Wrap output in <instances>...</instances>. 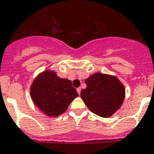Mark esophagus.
Masks as SVG:
<instances>
[{"label":"esophagus","instance_id":"obj_1","mask_svg":"<svg viewBox=\"0 0 154 154\" xmlns=\"http://www.w3.org/2000/svg\"><path fill=\"white\" fill-rule=\"evenodd\" d=\"M77 91L79 94H81V88H78L77 89Z\"/></svg>","mask_w":154,"mask_h":154}]
</instances>
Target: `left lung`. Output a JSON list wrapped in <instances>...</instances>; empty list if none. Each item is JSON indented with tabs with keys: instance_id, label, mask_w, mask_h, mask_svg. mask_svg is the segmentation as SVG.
<instances>
[{
	"instance_id": "8db88e82",
	"label": "left lung",
	"mask_w": 154,
	"mask_h": 154,
	"mask_svg": "<svg viewBox=\"0 0 154 154\" xmlns=\"http://www.w3.org/2000/svg\"><path fill=\"white\" fill-rule=\"evenodd\" d=\"M81 97L93 113L107 118L120 108L125 97V88L116 77L94 73L85 81Z\"/></svg>"
}]
</instances>
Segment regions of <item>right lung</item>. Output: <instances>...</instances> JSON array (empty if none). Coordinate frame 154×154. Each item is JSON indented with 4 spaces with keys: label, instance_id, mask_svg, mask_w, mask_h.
Masks as SVG:
<instances>
[{
    "label": "right lung",
    "instance_id": "right-lung-1",
    "mask_svg": "<svg viewBox=\"0 0 154 154\" xmlns=\"http://www.w3.org/2000/svg\"><path fill=\"white\" fill-rule=\"evenodd\" d=\"M31 95L45 114L57 116L63 113L79 94L71 81L57 77L53 71H45L33 82Z\"/></svg>",
    "mask_w": 154,
    "mask_h": 154
}]
</instances>
